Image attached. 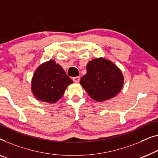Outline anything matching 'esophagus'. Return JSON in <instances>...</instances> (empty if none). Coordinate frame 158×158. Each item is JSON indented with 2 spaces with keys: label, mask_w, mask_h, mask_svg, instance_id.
<instances>
[{
  "label": "esophagus",
  "mask_w": 158,
  "mask_h": 158,
  "mask_svg": "<svg viewBox=\"0 0 158 158\" xmlns=\"http://www.w3.org/2000/svg\"><path fill=\"white\" fill-rule=\"evenodd\" d=\"M73 81L75 82V83H78V82L80 81V80H81V77H80V76L74 77L73 78Z\"/></svg>",
  "instance_id": "34e87169"
}]
</instances>
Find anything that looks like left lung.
Wrapping results in <instances>:
<instances>
[{
	"label": "left lung",
	"mask_w": 158,
	"mask_h": 158,
	"mask_svg": "<svg viewBox=\"0 0 158 158\" xmlns=\"http://www.w3.org/2000/svg\"><path fill=\"white\" fill-rule=\"evenodd\" d=\"M87 73L80 83L89 96L98 102L113 98L123 88L124 77L121 70L110 60L99 58L90 61Z\"/></svg>",
	"instance_id": "left-lung-1"
}]
</instances>
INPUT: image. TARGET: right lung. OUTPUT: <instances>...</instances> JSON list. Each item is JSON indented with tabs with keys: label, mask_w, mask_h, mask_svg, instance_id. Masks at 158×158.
Instances as JSON below:
<instances>
[{
	"label": "right lung",
	"mask_w": 158,
	"mask_h": 158,
	"mask_svg": "<svg viewBox=\"0 0 158 158\" xmlns=\"http://www.w3.org/2000/svg\"><path fill=\"white\" fill-rule=\"evenodd\" d=\"M73 83L62 67L51 60L36 69L32 78L31 90L40 101L55 103L63 95L68 85Z\"/></svg>",
	"instance_id": "obj_1"
}]
</instances>
